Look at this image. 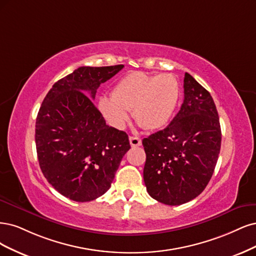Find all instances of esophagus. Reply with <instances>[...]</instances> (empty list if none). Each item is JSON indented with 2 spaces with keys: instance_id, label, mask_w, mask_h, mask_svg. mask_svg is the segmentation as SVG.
<instances>
[{
  "instance_id": "esophagus-1",
  "label": "esophagus",
  "mask_w": 256,
  "mask_h": 256,
  "mask_svg": "<svg viewBox=\"0 0 256 256\" xmlns=\"http://www.w3.org/2000/svg\"><path fill=\"white\" fill-rule=\"evenodd\" d=\"M130 144L132 146H139L142 144V139L138 138V137H134V136H130Z\"/></svg>"
}]
</instances>
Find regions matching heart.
<instances>
[{"label": "heart", "mask_w": 256, "mask_h": 256, "mask_svg": "<svg viewBox=\"0 0 256 256\" xmlns=\"http://www.w3.org/2000/svg\"><path fill=\"white\" fill-rule=\"evenodd\" d=\"M112 98H100L98 108L114 128H123L128 110L144 128L164 126L174 114L180 100V84L170 73L149 76L135 71L120 78L112 90Z\"/></svg>", "instance_id": "heart-1"}]
</instances>
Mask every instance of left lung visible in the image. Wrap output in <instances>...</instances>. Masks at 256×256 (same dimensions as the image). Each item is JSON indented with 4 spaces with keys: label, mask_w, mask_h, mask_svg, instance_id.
<instances>
[{
    "label": "left lung",
    "mask_w": 256,
    "mask_h": 256,
    "mask_svg": "<svg viewBox=\"0 0 256 256\" xmlns=\"http://www.w3.org/2000/svg\"><path fill=\"white\" fill-rule=\"evenodd\" d=\"M142 144L144 184L156 201L184 204L208 184L220 153V122L210 94L189 73L180 112L166 128L144 138Z\"/></svg>",
    "instance_id": "left-lung-1"
}]
</instances>
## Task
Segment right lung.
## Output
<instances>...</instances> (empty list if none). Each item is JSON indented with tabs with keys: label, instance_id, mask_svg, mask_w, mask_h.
Listing matches in <instances>:
<instances>
[{
	"label": "right lung",
	"instance_id": "1",
	"mask_svg": "<svg viewBox=\"0 0 256 256\" xmlns=\"http://www.w3.org/2000/svg\"><path fill=\"white\" fill-rule=\"evenodd\" d=\"M124 67H80L57 80L36 119L39 166L57 192L76 202L92 201L108 190L128 136L106 124L94 106L96 89Z\"/></svg>",
	"mask_w": 256,
	"mask_h": 256
}]
</instances>
